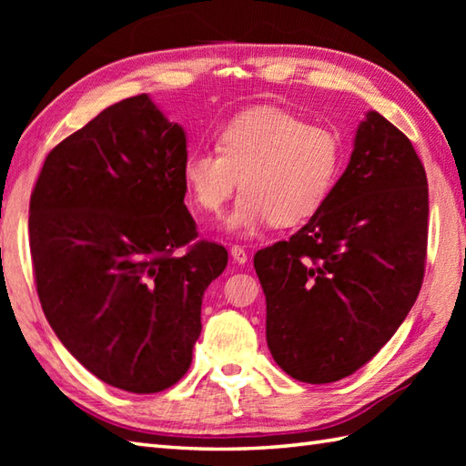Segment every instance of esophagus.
<instances>
[{
  "label": "esophagus",
  "mask_w": 466,
  "mask_h": 466,
  "mask_svg": "<svg viewBox=\"0 0 466 466\" xmlns=\"http://www.w3.org/2000/svg\"><path fill=\"white\" fill-rule=\"evenodd\" d=\"M230 256L234 258V262H238V264H244V262H248V252H246L242 246H238V244H234L232 248H230Z\"/></svg>",
  "instance_id": "34e87169"
}]
</instances>
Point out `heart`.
<instances>
[{"instance_id":"heart-1","label":"heart","mask_w":466,"mask_h":466,"mask_svg":"<svg viewBox=\"0 0 466 466\" xmlns=\"http://www.w3.org/2000/svg\"><path fill=\"white\" fill-rule=\"evenodd\" d=\"M218 152H192L182 177L194 206L220 214L242 184L226 228L248 236L264 224L292 226L329 200L342 172L340 136L282 107H250L228 122Z\"/></svg>"}]
</instances>
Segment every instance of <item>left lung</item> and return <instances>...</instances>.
Returning <instances> with one entry per match:
<instances>
[{"instance_id":"left-lung-1","label":"left lung","mask_w":466,"mask_h":466,"mask_svg":"<svg viewBox=\"0 0 466 466\" xmlns=\"http://www.w3.org/2000/svg\"><path fill=\"white\" fill-rule=\"evenodd\" d=\"M429 184L410 140L369 112L329 200L254 256L266 342L292 379H346L392 339L420 292Z\"/></svg>"}]
</instances>
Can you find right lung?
I'll return each instance as SVG.
<instances>
[{"mask_svg":"<svg viewBox=\"0 0 466 466\" xmlns=\"http://www.w3.org/2000/svg\"><path fill=\"white\" fill-rule=\"evenodd\" d=\"M186 157L182 126L140 94L59 142L29 200L49 326L76 360L127 392L166 390L190 369L204 292L228 264L220 244L190 246Z\"/></svg>","mask_w":466,"mask_h":466,"instance_id":"1","label":"right lung"}]
</instances>
